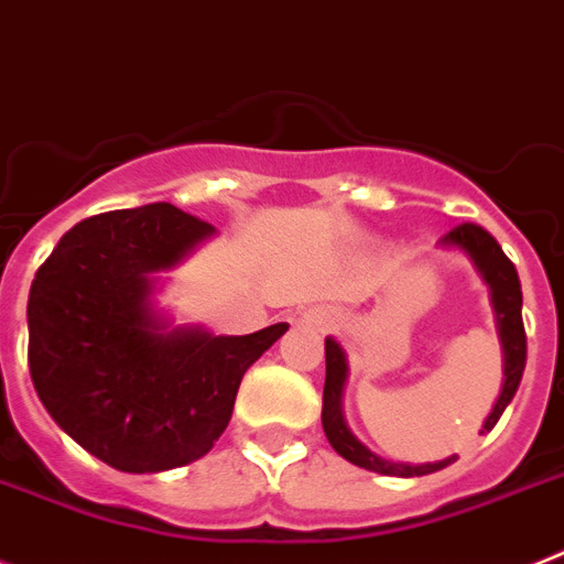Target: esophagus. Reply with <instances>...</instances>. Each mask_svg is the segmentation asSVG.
Segmentation results:
<instances>
[{
	"label": "esophagus",
	"instance_id": "esophagus-1",
	"mask_svg": "<svg viewBox=\"0 0 564 564\" xmlns=\"http://www.w3.org/2000/svg\"><path fill=\"white\" fill-rule=\"evenodd\" d=\"M303 321L310 323V326H317V329H329L332 326V315L329 312H306Z\"/></svg>",
	"mask_w": 564,
	"mask_h": 564
}]
</instances>
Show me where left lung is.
Instances as JSON below:
<instances>
[{"label": "left lung", "instance_id": "left-lung-1", "mask_svg": "<svg viewBox=\"0 0 564 564\" xmlns=\"http://www.w3.org/2000/svg\"><path fill=\"white\" fill-rule=\"evenodd\" d=\"M440 247H452L465 252L471 258L474 269L479 278L491 289V306L497 315V332L499 343H502V391H499L497 403H494L491 414L486 417L482 431H491L497 420L502 417L506 405L511 403L513 394L519 389L522 371H525L528 343H525V326H522V286H519L517 267L508 261V254L497 243L491 232H486L477 224H459L452 232L440 238ZM349 377V366H346V351L340 349V343L335 337H326V386H323V431L326 440L332 443L343 459H349L351 465H360L366 471L386 474V477H423V474H434L445 465H452V459H440V463L425 465H409V463H391V459L377 457L371 448H366L360 440L351 434L343 417V386Z\"/></svg>", "mask_w": 564, "mask_h": 564}]
</instances>
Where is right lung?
<instances>
[{
  "instance_id": "1",
  "label": "right lung",
  "mask_w": 564,
  "mask_h": 564,
  "mask_svg": "<svg viewBox=\"0 0 564 564\" xmlns=\"http://www.w3.org/2000/svg\"><path fill=\"white\" fill-rule=\"evenodd\" d=\"M215 232L173 204L78 221L28 297V366L56 425L127 474L170 471L204 457L232 417L241 377L289 329L241 337L166 329L155 272Z\"/></svg>"
}]
</instances>
